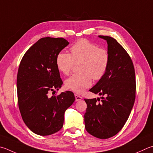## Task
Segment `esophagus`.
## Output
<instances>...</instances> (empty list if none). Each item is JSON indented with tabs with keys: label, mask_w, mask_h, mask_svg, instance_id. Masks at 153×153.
Returning a JSON list of instances; mask_svg holds the SVG:
<instances>
[{
	"label": "esophagus",
	"mask_w": 153,
	"mask_h": 153,
	"mask_svg": "<svg viewBox=\"0 0 153 153\" xmlns=\"http://www.w3.org/2000/svg\"><path fill=\"white\" fill-rule=\"evenodd\" d=\"M75 98H76V101L77 102V101H79L81 100L82 99V97H81L79 95H77V94H75Z\"/></svg>",
	"instance_id": "esophagus-1"
}]
</instances>
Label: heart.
Listing matches in <instances>:
<instances>
[{
	"label": "heart",
	"mask_w": 153,
	"mask_h": 153,
	"mask_svg": "<svg viewBox=\"0 0 153 153\" xmlns=\"http://www.w3.org/2000/svg\"><path fill=\"white\" fill-rule=\"evenodd\" d=\"M70 53L61 51L57 55L55 63L60 72L68 75L75 63H79L80 71L65 80V87L80 94L92 84V78L99 80L104 76L110 62L108 50L99 48L96 43L86 39L76 41L70 48Z\"/></svg>",
	"instance_id": "heart-1"
}]
</instances>
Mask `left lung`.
Masks as SVG:
<instances>
[{
	"instance_id": "left-lung-1",
	"label": "left lung",
	"mask_w": 153,
	"mask_h": 153,
	"mask_svg": "<svg viewBox=\"0 0 153 153\" xmlns=\"http://www.w3.org/2000/svg\"><path fill=\"white\" fill-rule=\"evenodd\" d=\"M107 41L110 62L104 76L90 91L102 99H84L85 128L96 138L106 139L116 135L126 123L136 98V77L132 61L115 39L99 35Z\"/></svg>"
}]
</instances>
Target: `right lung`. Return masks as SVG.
Here are the masks:
<instances>
[{
  "mask_svg": "<svg viewBox=\"0 0 153 153\" xmlns=\"http://www.w3.org/2000/svg\"><path fill=\"white\" fill-rule=\"evenodd\" d=\"M68 44L62 37L41 38L27 50L19 65L16 79L19 110L27 126L37 134L48 136L59 131L65 110L75 101L71 91L57 96L49 94L63 84L55 59Z\"/></svg>",
  "mask_w": 153,
  "mask_h": 153,
  "instance_id": "add662e5",
  "label": "right lung"
}]
</instances>
